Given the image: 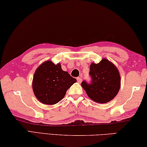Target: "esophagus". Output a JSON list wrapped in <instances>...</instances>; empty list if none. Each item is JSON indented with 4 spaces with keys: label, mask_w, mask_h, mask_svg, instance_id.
Listing matches in <instances>:
<instances>
[{
    "label": "esophagus",
    "mask_w": 147,
    "mask_h": 147,
    "mask_svg": "<svg viewBox=\"0 0 147 147\" xmlns=\"http://www.w3.org/2000/svg\"><path fill=\"white\" fill-rule=\"evenodd\" d=\"M82 80L81 78H80V77H78V78H77V82L79 83V84H80V83L82 82Z\"/></svg>",
    "instance_id": "obj_1"
}]
</instances>
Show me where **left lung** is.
<instances>
[{
  "mask_svg": "<svg viewBox=\"0 0 147 147\" xmlns=\"http://www.w3.org/2000/svg\"><path fill=\"white\" fill-rule=\"evenodd\" d=\"M89 74L92 83L82 82L87 94L92 100L100 103L109 102L118 94L121 86V77L116 66L111 61L103 58L98 63H92Z\"/></svg>",
  "mask_w": 147,
  "mask_h": 147,
  "instance_id": "left-lung-1",
  "label": "left lung"
}]
</instances>
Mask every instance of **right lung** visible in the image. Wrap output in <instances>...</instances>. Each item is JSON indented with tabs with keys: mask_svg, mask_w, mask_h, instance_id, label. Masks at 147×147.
I'll list each match as a JSON object with an SVG mask.
<instances>
[{
	"mask_svg": "<svg viewBox=\"0 0 147 147\" xmlns=\"http://www.w3.org/2000/svg\"><path fill=\"white\" fill-rule=\"evenodd\" d=\"M75 78L63 71L60 63L46 60L34 72L32 88L36 98L45 105H55L64 98Z\"/></svg>",
	"mask_w": 147,
	"mask_h": 147,
	"instance_id": "right-lung-1",
	"label": "right lung"
}]
</instances>
